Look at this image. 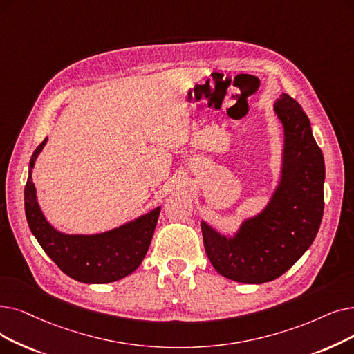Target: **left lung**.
I'll list each match as a JSON object with an SVG mask.
<instances>
[{
    "label": "left lung",
    "mask_w": 354,
    "mask_h": 354,
    "mask_svg": "<svg viewBox=\"0 0 354 354\" xmlns=\"http://www.w3.org/2000/svg\"><path fill=\"white\" fill-rule=\"evenodd\" d=\"M283 130L281 167L269 201L224 234L201 220L205 253L224 278L265 283L295 265L313 244L324 211L326 166L310 118L288 94L273 102Z\"/></svg>",
    "instance_id": "1"
}]
</instances>
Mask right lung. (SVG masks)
<instances>
[{
    "mask_svg": "<svg viewBox=\"0 0 354 354\" xmlns=\"http://www.w3.org/2000/svg\"><path fill=\"white\" fill-rule=\"evenodd\" d=\"M48 137L33 151L24 188L26 218L33 236L59 269L84 283H110L131 274L143 262L155 233L160 207L95 234L57 230L43 214L33 183V169Z\"/></svg>",
    "mask_w": 354,
    "mask_h": 354,
    "instance_id": "obj_1",
    "label": "right lung"
}]
</instances>
